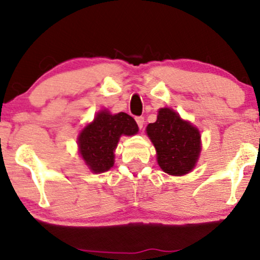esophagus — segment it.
<instances>
[{"instance_id":"obj_1","label":"esophagus","mask_w":260,"mask_h":260,"mask_svg":"<svg viewBox=\"0 0 260 260\" xmlns=\"http://www.w3.org/2000/svg\"><path fill=\"white\" fill-rule=\"evenodd\" d=\"M136 121L138 127L143 128V126H144V117H143V116H138V117H136Z\"/></svg>"}]
</instances>
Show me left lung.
<instances>
[{
    "mask_svg": "<svg viewBox=\"0 0 260 260\" xmlns=\"http://www.w3.org/2000/svg\"><path fill=\"white\" fill-rule=\"evenodd\" d=\"M147 133L155 145L157 162L169 175H186L194 168L201 153L199 131L171 109H161Z\"/></svg>",
    "mask_w": 260,
    "mask_h": 260,
    "instance_id": "obj_1",
    "label": "left lung"
}]
</instances>
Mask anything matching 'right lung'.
<instances>
[{"label":"right lung","instance_id":"obj_1","mask_svg":"<svg viewBox=\"0 0 260 260\" xmlns=\"http://www.w3.org/2000/svg\"><path fill=\"white\" fill-rule=\"evenodd\" d=\"M138 124L124 112L110 115L101 111L79 136V151L86 165L94 172L107 171L113 165V150L122 134L133 136Z\"/></svg>","mask_w":260,"mask_h":260}]
</instances>
